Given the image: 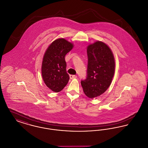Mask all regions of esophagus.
Masks as SVG:
<instances>
[{
    "mask_svg": "<svg viewBox=\"0 0 148 148\" xmlns=\"http://www.w3.org/2000/svg\"><path fill=\"white\" fill-rule=\"evenodd\" d=\"M77 77V75H70V78L71 79H75Z\"/></svg>",
    "mask_w": 148,
    "mask_h": 148,
    "instance_id": "34e87169",
    "label": "esophagus"
}]
</instances>
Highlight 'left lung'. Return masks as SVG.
<instances>
[{
  "mask_svg": "<svg viewBox=\"0 0 148 148\" xmlns=\"http://www.w3.org/2000/svg\"><path fill=\"white\" fill-rule=\"evenodd\" d=\"M87 55V77L81 84L85 94L92 99L103 94L111 84L115 63L112 51L102 42L89 45Z\"/></svg>",
  "mask_w": 148,
  "mask_h": 148,
  "instance_id": "left-lung-1",
  "label": "left lung"
}]
</instances>
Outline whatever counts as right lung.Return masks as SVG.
I'll return each instance as SVG.
<instances>
[{
  "mask_svg": "<svg viewBox=\"0 0 148 148\" xmlns=\"http://www.w3.org/2000/svg\"><path fill=\"white\" fill-rule=\"evenodd\" d=\"M73 47V43L59 38L51 42L45 52L42 75L44 83L53 92H60L68 83L70 77L66 71L65 56Z\"/></svg>",
  "mask_w": 148,
  "mask_h": 148,
  "instance_id": "right-lung-1",
  "label": "right lung"
}]
</instances>
